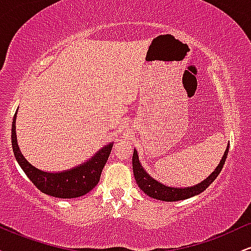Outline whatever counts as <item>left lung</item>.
<instances>
[{
	"label": "left lung",
	"mask_w": 251,
	"mask_h": 251,
	"mask_svg": "<svg viewBox=\"0 0 251 251\" xmlns=\"http://www.w3.org/2000/svg\"><path fill=\"white\" fill-rule=\"evenodd\" d=\"M227 151H229V144H227L226 152H224L223 157H222L220 164H218L217 168L215 169V171L209 176L206 179L201 181L200 184L194 186H190V188H170V186L164 185V184L159 183L152 178L148 172L144 170L142 164L139 162V157H138L137 150L133 151V155H132V168H133V175L137 181L138 186L145 192L149 197L155 198V200L164 201H183L188 200L190 197H194L196 195H200L201 192H203L210 184L214 181L217 176L220 175L221 170L223 169L224 163L227 157Z\"/></svg>",
	"instance_id": "left-lung-1"
}]
</instances>
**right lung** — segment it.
I'll return each instance as SVG.
<instances>
[{
	"instance_id": "1",
	"label": "right lung",
	"mask_w": 251,
	"mask_h": 251,
	"mask_svg": "<svg viewBox=\"0 0 251 251\" xmlns=\"http://www.w3.org/2000/svg\"><path fill=\"white\" fill-rule=\"evenodd\" d=\"M16 114L17 111L11 125V146L14 154L25 174L40 191L56 198H76L96 188L111 153L113 143L103 146L91 159L80 164L76 168L62 172H45L28 163L20 151L16 138Z\"/></svg>"
}]
</instances>
